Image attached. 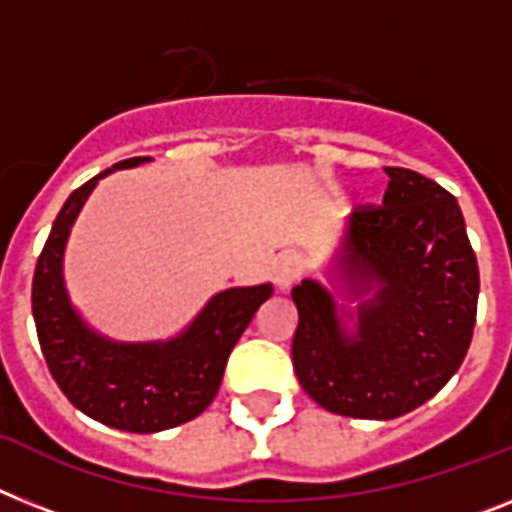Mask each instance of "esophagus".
<instances>
[{
	"instance_id": "34e87169",
	"label": "esophagus",
	"mask_w": 512,
	"mask_h": 512,
	"mask_svg": "<svg viewBox=\"0 0 512 512\" xmlns=\"http://www.w3.org/2000/svg\"><path fill=\"white\" fill-rule=\"evenodd\" d=\"M303 274V261L301 256H295V253H282L280 259L274 261V282L280 290H287V287H293L295 282L301 280Z\"/></svg>"
}]
</instances>
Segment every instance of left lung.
Listing matches in <instances>:
<instances>
[{
    "label": "left lung",
    "instance_id": "left-lung-1",
    "mask_svg": "<svg viewBox=\"0 0 512 512\" xmlns=\"http://www.w3.org/2000/svg\"><path fill=\"white\" fill-rule=\"evenodd\" d=\"M382 204L353 211L342 272L377 295L358 306L348 337L322 285L293 290V369L332 413L398 418L434 398L474 337L479 266L453 193L405 167H387Z\"/></svg>",
    "mask_w": 512,
    "mask_h": 512
}]
</instances>
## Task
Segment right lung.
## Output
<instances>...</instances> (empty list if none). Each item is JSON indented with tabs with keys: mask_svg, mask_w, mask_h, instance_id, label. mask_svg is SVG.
Masks as SVG:
<instances>
[{
	"mask_svg": "<svg viewBox=\"0 0 512 512\" xmlns=\"http://www.w3.org/2000/svg\"><path fill=\"white\" fill-rule=\"evenodd\" d=\"M141 162L146 156H133L112 170ZM112 170L75 188L54 219L33 274V319L46 366L78 411L122 432L151 434L209 408L235 342L272 287H235L214 295L188 332L164 345H117L88 332L67 301L62 253L88 193Z\"/></svg>",
	"mask_w": 512,
	"mask_h": 512,
	"instance_id": "add662e5",
	"label": "right lung"
}]
</instances>
